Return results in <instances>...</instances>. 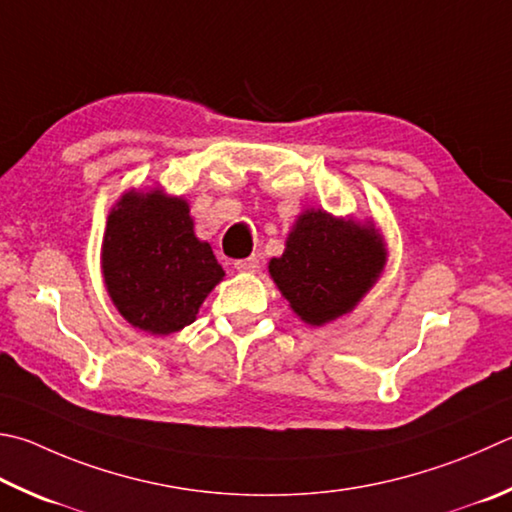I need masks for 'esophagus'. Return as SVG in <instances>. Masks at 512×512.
Here are the masks:
<instances>
[{
  "mask_svg": "<svg viewBox=\"0 0 512 512\" xmlns=\"http://www.w3.org/2000/svg\"><path fill=\"white\" fill-rule=\"evenodd\" d=\"M235 268H237V271H244V273H255L259 268V257L250 255L246 259H239V262H235Z\"/></svg>",
  "mask_w": 512,
  "mask_h": 512,
  "instance_id": "34e87169",
  "label": "esophagus"
}]
</instances>
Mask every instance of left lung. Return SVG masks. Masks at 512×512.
<instances>
[{"mask_svg": "<svg viewBox=\"0 0 512 512\" xmlns=\"http://www.w3.org/2000/svg\"><path fill=\"white\" fill-rule=\"evenodd\" d=\"M385 264L387 244L374 219L309 208L297 215L284 253L268 262V275L297 318L324 327L356 309Z\"/></svg>", "mask_w": 512, "mask_h": 512, "instance_id": "obj_1", "label": "left lung"}]
</instances>
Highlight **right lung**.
Segmentation results:
<instances>
[{"label": "right lung", "mask_w": 512, "mask_h": 512, "mask_svg": "<svg viewBox=\"0 0 512 512\" xmlns=\"http://www.w3.org/2000/svg\"><path fill=\"white\" fill-rule=\"evenodd\" d=\"M100 271L118 313L152 336H170L197 320L226 275L208 241L194 235L188 201L159 185L127 190L111 206Z\"/></svg>", "instance_id": "right-lung-1"}]
</instances>
